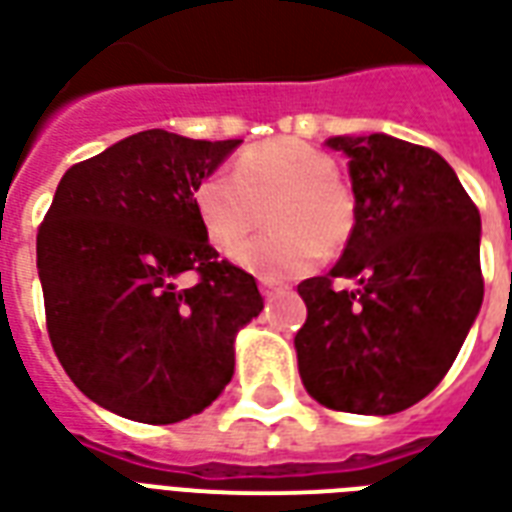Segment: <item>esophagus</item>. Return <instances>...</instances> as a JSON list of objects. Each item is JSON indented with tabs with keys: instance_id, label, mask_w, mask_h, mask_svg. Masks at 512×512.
I'll return each mask as SVG.
<instances>
[{
	"instance_id": "34e87169",
	"label": "esophagus",
	"mask_w": 512,
	"mask_h": 512,
	"mask_svg": "<svg viewBox=\"0 0 512 512\" xmlns=\"http://www.w3.org/2000/svg\"><path fill=\"white\" fill-rule=\"evenodd\" d=\"M260 293H263V298H274L276 293H282V287L271 279H260Z\"/></svg>"
}]
</instances>
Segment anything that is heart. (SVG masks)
Returning a JSON list of instances; mask_svg holds the SVG:
<instances>
[{
  "mask_svg": "<svg viewBox=\"0 0 512 512\" xmlns=\"http://www.w3.org/2000/svg\"><path fill=\"white\" fill-rule=\"evenodd\" d=\"M268 202L272 233L242 245ZM192 206L214 249L230 252L240 243L233 260L271 282L309 274L325 252L350 241L358 219L355 195L331 154L298 138L255 143L233 170L206 173L192 189Z\"/></svg>",
  "mask_w": 512,
  "mask_h": 512,
  "instance_id": "b5f03b06",
  "label": "heart"
}]
</instances>
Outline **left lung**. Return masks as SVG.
Masks as SVG:
<instances>
[{
    "instance_id": "1",
    "label": "left lung",
    "mask_w": 512,
    "mask_h": 512,
    "mask_svg": "<svg viewBox=\"0 0 512 512\" xmlns=\"http://www.w3.org/2000/svg\"><path fill=\"white\" fill-rule=\"evenodd\" d=\"M328 146L350 157L358 219L339 263L298 285V372L328 410L393 415L437 388L478 317L480 211L426 146L382 132Z\"/></svg>"
}]
</instances>
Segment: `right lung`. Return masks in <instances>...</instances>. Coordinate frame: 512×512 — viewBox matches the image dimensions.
I'll list each match as a JSON object with an SVG mask.
<instances>
[{"label":"right lung","instance_id":"add662e5","mask_svg":"<svg viewBox=\"0 0 512 512\" xmlns=\"http://www.w3.org/2000/svg\"><path fill=\"white\" fill-rule=\"evenodd\" d=\"M241 140L146 130L67 170L37 230L45 325L83 396L138 423L198 415L233 377V339L263 309L219 260L192 189ZM199 282L181 291L178 276Z\"/></svg>","mask_w":512,"mask_h":512}]
</instances>
